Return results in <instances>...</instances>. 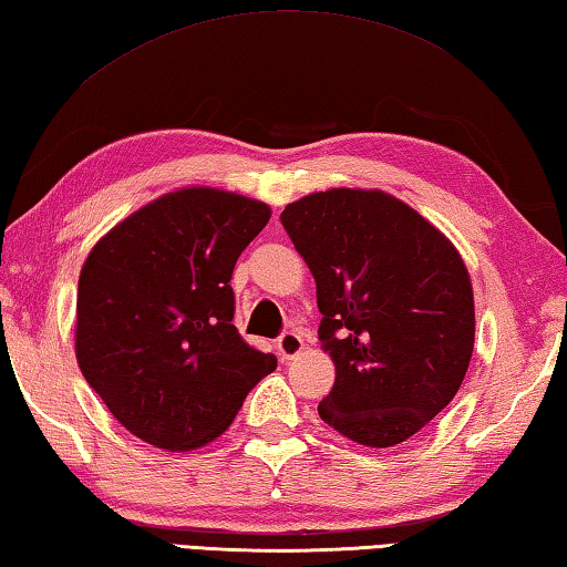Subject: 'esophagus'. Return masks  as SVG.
I'll return each instance as SVG.
<instances>
[{"label": "esophagus", "instance_id": "obj_1", "mask_svg": "<svg viewBox=\"0 0 567 567\" xmlns=\"http://www.w3.org/2000/svg\"><path fill=\"white\" fill-rule=\"evenodd\" d=\"M305 349V339L300 332H285L280 339H277V352H280L282 359H292Z\"/></svg>", "mask_w": 567, "mask_h": 567}]
</instances>
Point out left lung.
I'll list each match as a JSON object with an SVG mask.
<instances>
[{"label": "left lung", "instance_id": "8db88e82", "mask_svg": "<svg viewBox=\"0 0 567 567\" xmlns=\"http://www.w3.org/2000/svg\"><path fill=\"white\" fill-rule=\"evenodd\" d=\"M280 220L317 282L319 342L337 377L319 419L362 446L424 429L466 377L476 334L458 250L384 190L332 188Z\"/></svg>", "mask_w": 567, "mask_h": 567}]
</instances>
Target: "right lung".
<instances>
[{
    "instance_id": "1",
    "label": "right lung",
    "mask_w": 567,
    "mask_h": 567,
    "mask_svg": "<svg viewBox=\"0 0 567 567\" xmlns=\"http://www.w3.org/2000/svg\"><path fill=\"white\" fill-rule=\"evenodd\" d=\"M267 220L260 200L183 188L89 252L76 297L81 374L146 444L190 451L218 439L277 367L233 324L235 262Z\"/></svg>"
}]
</instances>
